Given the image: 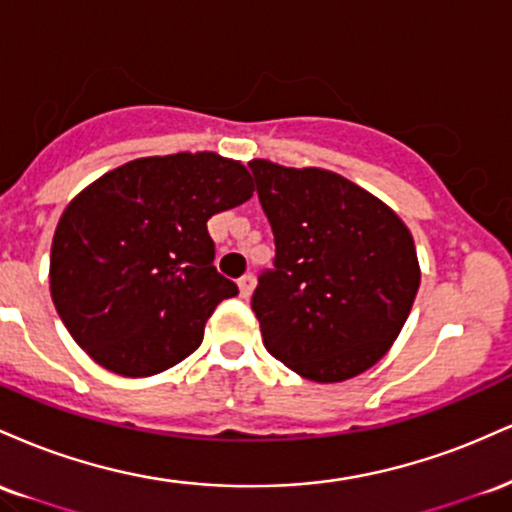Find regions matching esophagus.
Returning a JSON list of instances; mask_svg holds the SVG:
<instances>
[{
    "mask_svg": "<svg viewBox=\"0 0 512 512\" xmlns=\"http://www.w3.org/2000/svg\"><path fill=\"white\" fill-rule=\"evenodd\" d=\"M238 289H240V296L250 298L252 289H255V276H252V274L240 276V279H238Z\"/></svg>",
    "mask_w": 512,
    "mask_h": 512,
    "instance_id": "esophagus-1",
    "label": "esophagus"
}]
</instances>
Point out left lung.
Returning a JSON list of instances; mask_svg holds the SVG:
<instances>
[{
  "mask_svg": "<svg viewBox=\"0 0 512 512\" xmlns=\"http://www.w3.org/2000/svg\"><path fill=\"white\" fill-rule=\"evenodd\" d=\"M248 166L276 245L252 293L262 342L315 383L354 378L407 322L421 281L414 238L385 202L332 170Z\"/></svg>",
  "mask_w": 512,
  "mask_h": 512,
  "instance_id": "obj_1",
  "label": "left lung"
}]
</instances>
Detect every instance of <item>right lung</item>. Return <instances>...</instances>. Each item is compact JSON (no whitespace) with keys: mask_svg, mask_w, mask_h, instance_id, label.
<instances>
[{"mask_svg":"<svg viewBox=\"0 0 512 512\" xmlns=\"http://www.w3.org/2000/svg\"><path fill=\"white\" fill-rule=\"evenodd\" d=\"M252 192L248 168L211 151L137 158L79 192L50 250L52 303L74 342L125 378L190 356L238 293L216 272L207 221Z\"/></svg>","mask_w":512,"mask_h":512,"instance_id":"right-lung-1","label":"right lung"}]
</instances>
